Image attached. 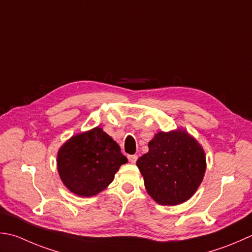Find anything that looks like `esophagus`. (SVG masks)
Masks as SVG:
<instances>
[{
    "label": "esophagus",
    "instance_id": "obj_1",
    "mask_svg": "<svg viewBox=\"0 0 252 252\" xmlns=\"http://www.w3.org/2000/svg\"><path fill=\"white\" fill-rule=\"evenodd\" d=\"M127 159H129L131 164H135L137 160V155H129L127 156Z\"/></svg>",
    "mask_w": 252,
    "mask_h": 252
}]
</instances>
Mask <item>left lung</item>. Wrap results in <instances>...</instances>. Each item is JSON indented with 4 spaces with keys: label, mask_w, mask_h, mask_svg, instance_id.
Here are the masks:
<instances>
[{
    "label": "left lung",
    "mask_w": 252,
    "mask_h": 252,
    "mask_svg": "<svg viewBox=\"0 0 252 252\" xmlns=\"http://www.w3.org/2000/svg\"><path fill=\"white\" fill-rule=\"evenodd\" d=\"M147 193L160 205L189 200L205 174L202 146L185 130L158 132L149 142V152L136 161Z\"/></svg>",
    "instance_id": "8db88e82"
}]
</instances>
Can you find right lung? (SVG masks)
<instances>
[{
  "label": "right lung",
  "instance_id": "right-lung-1",
  "mask_svg": "<svg viewBox=\"0 0 252 252\" xmlns=\"http://www.w3.org/2000/svg\"><path fill=\"white\" fill-rule=\"evenodd\" d=\"M126 162L120 146L99 126L73 135L60 147L57 159L63 185L86 198L106 189Z\"/></svg>",
  "mask_w": 252,
  "mask_h": 252
}]
</instances>
